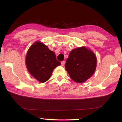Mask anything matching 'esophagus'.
I'll use <instances>...</instances> for the list:
<instances>
[{
  "mask_svg": "<svg viewBox=\"0 0 122 122\" xmlns=\"http://www.w3.org/2000/svg\"><path fill=\"white\" fill-rule=\"evenodd\" d=\"M65 61H62L61 62V66H64L65 65Z\"/></svg>",
  "mask_w": 122,
  "mask_h": 122,
  "instance_id": "1",
  "label": "esophagus"
}]
</instances>
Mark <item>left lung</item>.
Returning a JSON list of instances; mask_svg holds the SVG:
<instances>
[{
  "label": "left lung",
  "instance_id": "1",
  "mask_svg": "<svg viewBox=\"0 0 122 122\" xmlns=\"http://www.w3.org/2000/svg\"><path fill=\"white\" fill-rule=\"evenodd\" d=\"M97 60L92 51L82 47L72 50L66 60L65 68L70 77L76 82L82 83L94 73Z\"/></svg>",
  "mask_w": 122,
  "mask_h": 122
}]
</instances>
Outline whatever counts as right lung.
Masks as SVG:
<instances>
[{
	"mask_svg": "<svg viewBox=\"0 0 122 122\" xmlns=\"http://www.w3.org/2000/svg\"><path fill=\"white\" fill-rule=\"evenodd\" d=\"M26 64L30 73L41 83H44L51 77L54 69L61 63L48 47L43 43L36 42L28 49Z\"/></svg>",
	"mask_w": 122,
	"mask_h": 122,
	"instance_id": "add662e5",
	"label": "right lung"
}]
</instances>
